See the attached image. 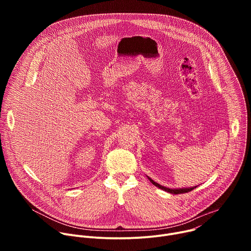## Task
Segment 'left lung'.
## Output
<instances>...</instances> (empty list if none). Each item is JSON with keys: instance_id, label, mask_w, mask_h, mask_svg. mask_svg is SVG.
<instances>
[{"instance_id": "1", "label": "left lung", "mask_w": 251, "mask_h": 251, "mask_svg": "<svg viewBox=\"0 0 251 251\" xmlns=\"http://www.w3.org/2000/svg\"><path fill=\"white\" fill-rule=\"evenodd\" d=\"M148 178H149L150 182H151L153 185H155V186H156V187H158L159 189H161V190H163V191H166V192H168V193H170V194H174V195L188 193V192H191V191H193L194 189H196V188H197V186H196V187H192V188H182V189H169V188H167V187H164V186H162V185H160V184H158V183L154 182L151 177H149V176H148Z\"/></svg>"}]
</instances>
